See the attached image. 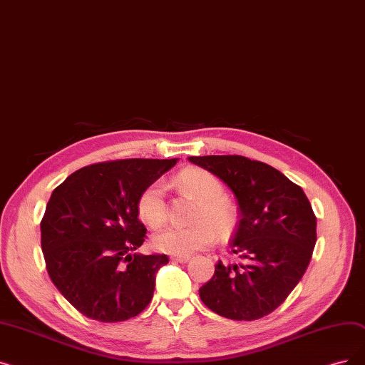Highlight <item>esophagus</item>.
Listing matches in <instances>:
<instances>
[{
	"label": "esophagus",
	"mask_w": 365,
	"mask_h": 365,
	"mask_svg": "<svg viewBox=\"0 0 365 365\" xmlns=\"http://www.w3.org/2000/svg\"><path fill=\"white\" fill-rule=\"evenodd\" d=\"M189 259H191V257H178V255H174V257H171V261H174V262H180V264H185V262H187Z\"/></svg>",
	"instance_id": "obj_1"
}]
</instances>
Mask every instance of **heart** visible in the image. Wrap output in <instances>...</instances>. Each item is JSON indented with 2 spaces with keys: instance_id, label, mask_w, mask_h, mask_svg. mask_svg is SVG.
<instances>
[{
  "instance_id": "heart-1",
  "label": "heart",
  "mask_w": 365,
  "mask_h": 365,
  "mask_svg": "<svg viewBox=\"0 0 365 365\" xmlns=\"http://www.w3.org/2000/svg\"><path fill=\"white\" fill-rule=\"evenodd\" d=\"M182 191L197 201L189 227H170L153 237V246L178 257H187L215 243L216 235L230 237L239 224V210L224 195V186L210 171L200 167H186L174 178ZM137 210L150 228L165 224L168 209L164 186L153 182L141 191Z\"/></svg>"
}]
</instances>
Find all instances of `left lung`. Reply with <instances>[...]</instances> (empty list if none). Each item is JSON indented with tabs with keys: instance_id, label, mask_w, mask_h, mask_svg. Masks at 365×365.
<instances>
[{
	"instance_id": "left-lung-1",
	"label": "left lung",
	"mask_w": 365,
	"mask_h": 365,
	"mask_svg": "<svg viewBox=\"0 0 365 365\" xmlns=\"http://www.w3.org/2000/svg\"><path fill=\"white\" fill-rule=\"evenodd\" d=\"M237 198L240 222L231 240L239 264L219 261L200 288L212 312L255 321L276 310L307 270L316 243V216L303 189L272 165L240 155L189 156Z\"/></svg>"
}]
</instances>
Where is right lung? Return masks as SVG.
<instances>
[{
  "label": "right lung",
  "mask_w": 365,
  "mask_h": 365,
  "mask_svg": "<svg viewBox=\"0 0 365 365\" xmlns=\"http://www.w3.org/2000/svg\"><path fill=\"white\" fill-rule=\"evenodd\" d=\"M178 160H119L74 171L53 189L41 219L47 273L89 319L120 322L143 312L167 255L134 253L146 239L141 191Z\"/></svg>",
  "instance_id": "right-lung-1"
}]
</instances>
